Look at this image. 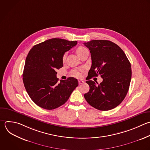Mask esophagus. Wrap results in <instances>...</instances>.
<instances>
[{
    "mask_svg": "<svg viewBox=\"0 0 150 150\" xmlns=\"http://www.w3.org/2000/svg\"><path fill=\"white\" fill-rule=\"evenodd\" d=\"M84 83V81L83 80H79V84H82Z\"/></svg>",
    "mask_w": 150,
    "mask_h": 150,
    "instance_id": "obj_1",
    "label": "esophagus"
}]
</instances>
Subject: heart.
<instances>
[{"mask_svg":"<svg viewBox=\"0 0 150 150\" xmlns=\"http://www.w3.org/2000/svg\"><path fill=\"white\" fill-rule=\"evenodd\" d=\"M87 49L83 47V46H80V47H79L77 50H76V52L77 53V54L79 56L82 52H83L85 50H86ZM66 54H64L63 56V60L64 61L65 59H66ZM72 74L73 76L74 77H79L81 76V70L80 69H74L72 71Z\"/></svg>","mask_w":150,"mask_h":150,"instance_id":"obj_1","label":"heart"}]
</instances>
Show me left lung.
Masks as SVG:
<instances>
[{"label": "left lung", "mask_w": 150, "mask_h": 150, "mask_svg": "<svg viewBox=\"0 0 150 150\" xmlns=\"http://www.w3.org/2000/svg\"><path fill=\"white\" fill-rule=\"evenodd\" d=\"M84 45L89 49L92 62L87 77L90 79L100 75L103 79L100 84L86 81L90 90L84 98L97 110H111L118 106L127 94L131 79V64L123 50L111 41L93 40Z\"/></svg>", "instance_id": "obj_1"}]
</instances>
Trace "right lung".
<instances>
[{"mask_svg": "<svg viewBox=\"0 0 150 150\" xmlns=\"http://www.w3.org/2000/svg\"><path fill=\"white\" fill-rule=\"evenodd\" d=\"M77 41L53 38L34 46L26 59L23 73L25 87L38 106L55 109L64 104L78 86L76 79L69 77L59 82L56 70L63 66V56Z\"/></svg>", "mask_w": 150, "mask_h": 150, "instance_id": "1", "label": "right lung"}]
</instances>
